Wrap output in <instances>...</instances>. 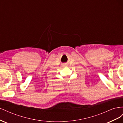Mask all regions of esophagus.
Returning a JSON list of instances; mask_svg holds the SVG:
<instances>
[{"instance_id":"esophagus-1","label":"esophagus","mask_w":123,"mask_h":123,"mask_svg":"<svg viewBox=\"0 0 123 123\" xmlns=\"http://www.w3.org/2000/svg\"><path fill=\"white\" fill-rule=\"evenodd\" d=\"M64 66H66V65H64Z\"/></svg>"}]
</instances>
